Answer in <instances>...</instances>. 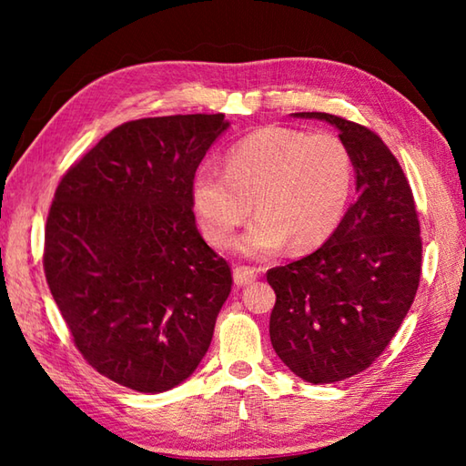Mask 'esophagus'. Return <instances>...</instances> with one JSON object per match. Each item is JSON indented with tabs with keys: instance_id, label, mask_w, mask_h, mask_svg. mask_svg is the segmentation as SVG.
I'll list each match as a JSON object with an SVG mask.
<instances>
[{
	"instance_id": "34e87169",
	"label": "esophagus",
	"mask_w": 466,
	"mask_h": 466,
	"mask_svg": "<svg viewBox=\"0 0 466 466\" xmlns=\"http://www.w3.org/2000/svg\"><path fill=\"white\" fill-rule=\"evenodd\" d=\"M258 279V268H250V266H234V282L238 286L252 284Z\"/></svg>"
}]
</instances>
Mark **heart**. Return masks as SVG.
<instances>
[{"mask_svg":"<svg viewBox=\"0 0 466 466\" xmlns=\"http://www.w3.org/2000/svg\"><path fill=\"white\" fill-rule=\"evenodd\" d=\"M352 177V156L340 136L268 126L230 147L226 170L214 164L198 167L192 204L216 248L230 246L254 202L258 216L236 244L238 250L264 258L290 242L292 250L304 252L339 228Z\"/></svg>","mask_w":466,"mask_h":466,"instance_id":"heart-1","label":"heart"}]
</instances>
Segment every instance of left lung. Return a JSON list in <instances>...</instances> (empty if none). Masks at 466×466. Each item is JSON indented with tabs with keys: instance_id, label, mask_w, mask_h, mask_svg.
Wrapping results in <instances>:
<instances>
[{
	"instance_id": "left-lung-1",
	"label": "left lung",
	"mask_w": 466,
	"mask_h": 466,
	"mask_svg": "<svg viewBox=\"0 0 466 466\" xmlns=\"http://www.w3.org/2000/svg\"><path fill=\"white\" fill-rule=\"evenodd\" d=\"M339 127L356 172V200L319 250L266 272L276 292L270 340L312 384L339 382L379 359L419 290L420 224L397 157L369 127L300 112Z\"/></svg>"
}]
</instances>
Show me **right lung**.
<instances>
[{
    "mask_svg": "<svg viewBox=\"0 0 466 466\" xmlns=\"http://www.w3.org/2000/svg\"><path fill=\"white\" fill-rule=\"evenodd\" d=\"M228 126L224 114L126 122L56 187L47 286L86 362L132 390L184 382L232 290L192 210L198 166Z\"/></svg>",
    "mask_w": 466,
    "mask_h": 466,
    "instance_id": "add662e5",
    "label": "right lung"
}]
</instances>
